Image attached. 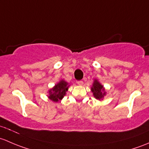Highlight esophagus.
<instances>
[{
  "label": "esophagus",
  "instance_id": "esophagus-1",
  "mask_svg": "<svg viewBox=\"0 0 149 149\" xmlns=\"http://www.w3.org/2000/svg\"><path fill=\"white\" fill-rule=\"evenodd\" d=\"M77 85H79V86H82V85H83V82H82V80H79V81H77Z\"/></svg>",
  "mask_w": 149,
  "mask_h": 149
}]
</instances>
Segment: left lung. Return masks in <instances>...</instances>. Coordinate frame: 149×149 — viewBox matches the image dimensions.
I'll list each match as a JSON object with an SVG mask.
<instances>
[{"instance_id": "8db88e82", "label": "left lung", "mask_w": 149, "mask_h": 149, "mask_svg": "<svg viewBox=\"0 0 149 149\" xmlns=\"http://www.w3.org/2000/svg\"><path fill=\"white\" fill-rule=\"evenodd\" d=\"M91 91L95 98L98 100H102L104 97L107 94V92L104 86L97 79H94V82L91 87Z\"/></svg>"}]
</instances>
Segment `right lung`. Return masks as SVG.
<instances>
[{"mask_svg": "<svg viewBox=\"0 0 149 149\" xmlns=\"http://www.w3.org/2000/svg\"><path fill=\"white\" fill-rule=\"evenodd\" d=\"M70 85L64 79H61L53 87L48 90V97L50 100L58 102L62 100V98L67 94Z\"/></svg>", "mask_w": 149, "mask_h": 149, "instance_id": "add662e5", "label": "right lung"}]
</instances>
